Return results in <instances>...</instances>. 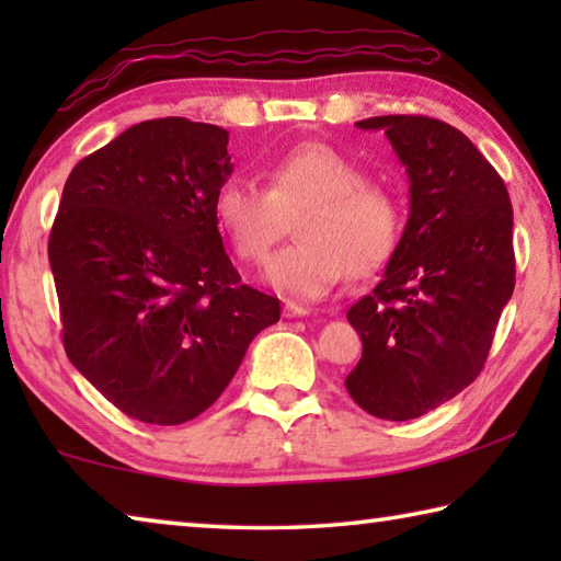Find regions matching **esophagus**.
Segmentation results:
<instances>
[{"instance_id":"obj_1","label":"esophagus","mask_w":561,"mask_h":561,"mask_svg":"<svg viewBox=\"0 0 561 561\" xmlns=\"http://www.w3.org/2000/svg\"><path fill=\"white\" fill-rule=\"evenodd\" d=\"M309 314V309L307 307H299V304H294V301H287L284 304V317L287 319H294V317H307Z\"/></svg>"}]
</instances>
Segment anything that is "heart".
<instances>
[{
	"instance_id": "heart-1",
	"label": "heart",
	"mask_w": 561,
	"mask_h": 561,
	"mask_svg": "<svg viewBox=\"0 0 561 561\" xmlns=\"http://www.w3.org/2000/svg\"><path fill=\"white\" fill-rule=\"evenodd\" d=\"M264 185L227 178L215 190L213 215L237 257L262 264L287 232L294 242L274 254L264 282L282 297L317 301L354 274H371L391 260L403 230L398 197L364 180L327 144H299L264 165Z\"/></svg>"
}]
</instances>
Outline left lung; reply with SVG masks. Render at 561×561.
<instances>
[{"instance_id": "8db88e82", "label": "left lung", "mask_w": 561, "mask_h": 561, "mask_svg": "<svg viewBox=\"0 0 561 561\" xmlns=\"http://www.w3.org/2000/svg\"><path fill=\"white\" fill-rule=\"evenodd\" d=\"M356 126L386 130L411 180V215L383 279L346 314L364 341L346 391L366 413L411 421L485 366L515 289L512 203L497 170L448 123L376 116Z\"/></svg>"}]
</instances>
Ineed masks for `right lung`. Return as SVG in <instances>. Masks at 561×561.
<instances>
[{
	"mask_svg": "<svg viewBox=\"0 0 561 561\" xmlns=\"http://www.w3.org/2000/svg\"><path fill=\"white\" fill-rule=\"evenodd\" d=\"M227 130L156 118L76 163L49 234L66 356L130 417L180 425L232 381L279 299L242 284L213 197Z\"/></svg>",
	"mask_w": 561,
	"mask_h": 561,
	"instance_id": "1",
	"label": "right lung"
}]
</instances>
